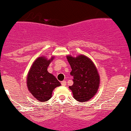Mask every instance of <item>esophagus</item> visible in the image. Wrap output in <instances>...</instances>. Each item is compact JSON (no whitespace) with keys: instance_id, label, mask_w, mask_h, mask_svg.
Instances as JSON below:
<instances>
[{"instance_id":"esophagus-1","label":"esophagus","mask_w":131,"mask_h":131,"mask_svg":"<svg viewBox=\"0 0 131 131\" xmlns=\"http://www.w3.org/2000/svg\"><path fill=\"white\" fill-rule=\"evenodd\" d=\"M61 84H62V86H66V84H67V82L65 81H63L61 82Z\"/></svg>"}]
</instances>
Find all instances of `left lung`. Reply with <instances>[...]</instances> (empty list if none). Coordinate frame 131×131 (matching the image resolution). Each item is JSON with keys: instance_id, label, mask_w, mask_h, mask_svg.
<instances>
[{"instance_id": "8db88e82", "label": "left lung", "mask_w": 131, "mask_h": 131, "mask_svg": "<svg viewBox=\"0 0 131 131\" xmlns=\"http://www.w3.org/2000/svg\"><path fill=\"white\" fill-rule=\"evenodd\" d=\"M72 71L73 84L69 86L73 97L79 102H86L96 94L100 85V76L91 59L83 54L77 57L67 56Z\"/></svg>"}]
</instances>
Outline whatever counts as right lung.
Segmentation results:
<instances>
[{
    "label": "right lung",
    "mask_w": 131,
    "mask_h": 131,
    "mask_svg": "<svg viewBox=\"0 0 131 131\" xmlns=\"http://www.w3.org/2000/svg\"><path fill=\"white\" fill-rule=\"evenodd\" d=\"M45 56L39 57L34 61L26 77V85L32 96L40 102H45L52 97L53 90L60 86L54 76L47 71V68L54 59Z\"/></svg>",
    "instance_id": "right-lung-1"
}]
</instances>
